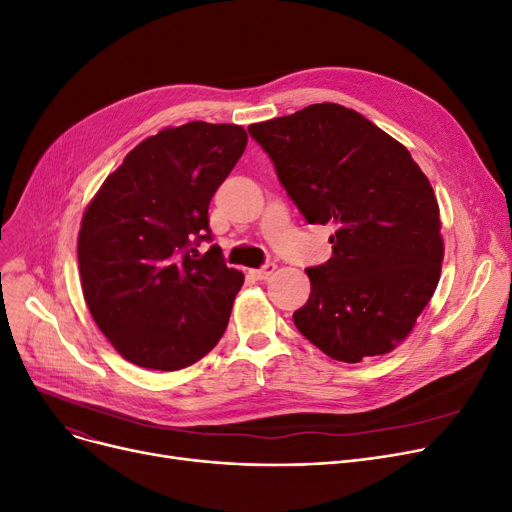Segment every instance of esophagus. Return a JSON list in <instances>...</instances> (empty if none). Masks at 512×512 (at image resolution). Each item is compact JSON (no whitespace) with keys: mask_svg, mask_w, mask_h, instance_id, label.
<instances>
[{"mask_svg":"<svg viewBox=\"0 0 512 512\" xmlns=\"http://www.w3.org/2000/svg\"><path fill=\"white\" fill-rule=\"evenodd\" d=\"M275 269H277V266H275L273 262H266L264 266H260V269L250 271V275H252L254 279H258V281H266V279H269V277L275 273Z\"/></svg>","mask_w":512,"mask_h":512,"instance_id":"1","label":"esophagus"}]
</instances>
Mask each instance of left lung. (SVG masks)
<instances>
[{
    "label": "left lung",
    "mask_w": 512,
    "mask_h": 512,
    "mask_svg": "<svg viewBox=\"0 0 512 512\" xmlns=\"http://www.w3.org/2000/svg\"><path fill=\"white\" fill-rule=\"evenodd\" d=\"M310 225H333V256L306 269L298 331L342 362L392 352L440 281L444 239L429 179L400 141L339 104L248 127Z\"/></svg>",
    "instance_id": "8db88e82"
}]
</instances>
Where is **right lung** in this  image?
I'll use <instances>...</instances> for the list:
<instances>
[{
    "label": "right lung",
    "instance_id": "obj_1",
    "mask_svg": "<svg viewBox=\"0 0 512 512\" xmlns=\"http://www.w3.org/2000/svg\"><path fill=\"white\" fill-rule=\"evenodd\" d=\"M239 125L202 120L143 139L106 177L79 231V273L95 325L125 360L179 371L223 337L243 273L212 246L208 206L246 150Z\"/></svg>",
    "mask_w": 512,
    "mask_h": 512
}]
</instances>
